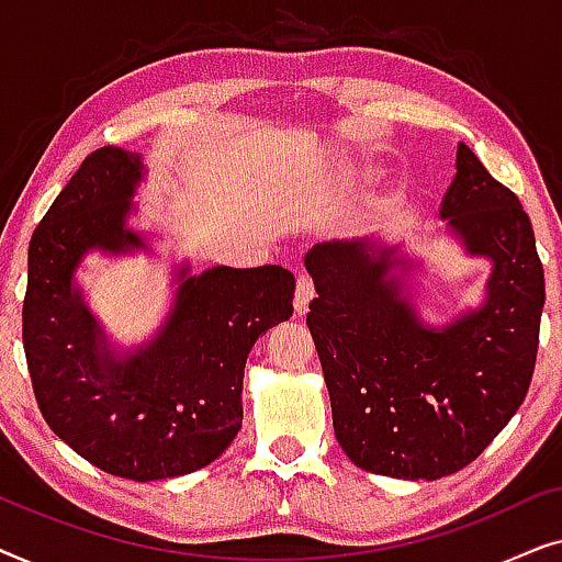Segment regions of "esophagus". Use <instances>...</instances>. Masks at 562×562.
I'll use <instances>...</instances> for the list:
<instances>
[{
  "label": "esophagus",
  "mask_w": 562,
  "mask_h": 562,
  "mask_svg": "<svg viewBox=\"0 0 562 562\" xmlns=\"http://www.w3.org/2000/svg\"><path fill=\"white\" fill-rule=\"evenodd\" d=\"M314 296V283L310 276H299L296 279V291H294V312L302 317V314L310 312V302Z\"/></svg>",
  "instance_id": "esophagus-1"
}]
</instances>
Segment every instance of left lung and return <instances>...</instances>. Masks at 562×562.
<instances>
[{
    "label": "left lung",
    "mask_w": 562,
    "mask_h": 562,
    "mask_svg": "<svg viewBox=\"0 0 562 562\" xmlns=\"http://www.w3.org/2000/svg\"><path fill=\"white\" fill-rule=\"evenodd\" d=\"M456 166L440 217L465 252L491 260L479 310L422 322L402 279L412 266L375 240L319 243L304 258L335 437L358 468L391 479L437 481L473 463L535 373L544 271L532 222L463 143Z\"/></svg>",
    "instance_id": "obj_1"
}]
</instances>
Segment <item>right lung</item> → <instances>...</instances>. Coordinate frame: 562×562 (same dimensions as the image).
<instances>
[{"mask_svg": "<svg viewBox=\"0 0 562 562\" xmlns=\"http://www.w3.org/2000/svg\"><path fill=\"white\" fill-rule=\"evenodd\" d=\"M137 153L99 148L56 196L27 250L22 342L45 422L91 465L130 481H158L210 465L243 425L248 352L294 314V276L281 266H217L179 289L158 335L110 350L74 271L89 250L145 248L130 229Z\"/></svg>", "mask_w": 562, "mask_h": 562, "instance_id": "add662e5", "label": "right lung"}]
</instances>
